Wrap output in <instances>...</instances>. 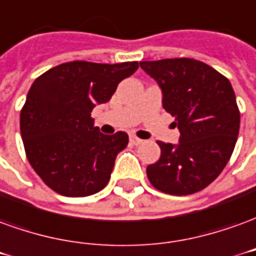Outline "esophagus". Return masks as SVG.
Instances as JSON below:
<instances>
[{
    "label": "esophagus",
    "mask_w": 256,
    "mask_h": 256,
    "mask_svg": "<svg viewBox=\"0 0 256 256\" xmlns=\"http://www.w3.org/2000/svg\"><path fill=\"white\" fill-rule=\"evenodd\" d=\"M130 142H131L132 144H140L143 140L142 139H139L138 136H135V135H131V136H130Z\"/></svg>",
    "instance_id": "1"
}]
</instances>
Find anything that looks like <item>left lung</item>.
<instances>
[{"label":"left lung","mask_w":256,"mask_h":256,"mask_svg":"<svg viewBox=\"0 0 256 256\" xmlns=\"http://www.w3.org/2000/svg\"><path fill=\"white\" fill-rule=\"evenodd\" d=\"M162 90V108L175 117L176 146L158 140L161 156L146 174L157 190L188 196L206 189L230 160L240 130V110L230 81L190 58L140 62Z\"/></svg>","instance_id":"8db88e82"}]
</instances>
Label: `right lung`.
I'll return each mask as SVG.
<instances>
[{
    "instance_id": "1",
    "label": "right lung",
    "mask_w": 256,
    "mask_h": 256,
    "mask_svg": "<svg viewBox=\"0 0 256 256\" xmlns=\"http://www.w3.org/2000/svg\"><path fill=\"white\" fill-rule=\"evenodd\" d=\"M138 62L116 64L74 60L41 74L20 110L27 160L42 182L66 197L95 194L106 186L128 135H104L90 112L106 103Z\"/></svg>"
}]
</instances>
